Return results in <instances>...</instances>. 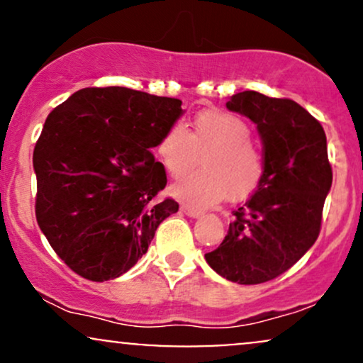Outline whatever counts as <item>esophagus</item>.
<instances>
[{"label": "esophagus", "instance_id": "34e87169", "mask_svg": "<svg viewBox=\"0 0 363 363\" xmlns=\"http://www.w3.org/2000/svg\"><path fill=\"white\" fill-rule=\"evenodd\" d=\"M181 211H184V213L187 216H191V218H198V216L203 215L201 210H198V208H193V206H187V205H182Z\"/></svg>", "mask_w": 363, "mask_h": 363}]
</instances>
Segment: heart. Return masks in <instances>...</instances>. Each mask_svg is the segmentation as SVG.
Wrapping results in <instances>:
<instances>
[{
    "label": "heart",
    "instance_id": "1",
    "mask_svg": "<svg viewBox=\"0 0 363 363\" xmlns=\"http://www.w3.org/2000/svg\"><path fill=\"white\" fill-rule=\"evenodd\" d=\"M157 157L170 177L189 174L203 155V170L172 187L176 198L194 206H208L227 196L230 201L247 198L264 176L262 150L251 138V128L239 116L223 111H201L189 131L174 124L157 143Z\"/></svg>",
    "mask_w": 363,
    "mask_h": 363
}]
</instances>
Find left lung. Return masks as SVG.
Instances as JSON below:
<instances>
[{
	"instance_id": "obj_1",
	"label": "left lung",
	"mask_w": 363,
	"mask_h": 363,
	"mask_svg": "<svg viewBox=\"0 0 363 363\" xmlns=\"http://www.w3.org/2000/svg\"><path fill=\"white\" fill-rule=\"evenodd\" d=\"M227 107L257 126L266 169L254 194L232 211L223 242L205 257L220 277L257 285L290 269L318 240L333 169L326 133L297 102L245 90Z\"/></svg>"
}]
</instances>
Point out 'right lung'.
<instances>
[{"label": "right lung", "instance_id": "1", "mask_svg": "<svg viewBox=\"0 0 363 363\" xmlns=\"http://www.w3.org/2000/svg\"><path fill=\"white\" fill-rule=\"evenodd\" d=\"M181 101L106 86L74 91L45 119L34 148L35 216L57 256L90 281L114 280L179 210L152 148Z\"/></svg>", "mask_w": 363, "mask_h": 363}]
</instances>
